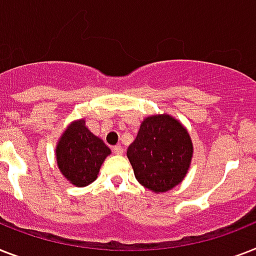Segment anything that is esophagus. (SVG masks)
I'll return each instance as SVG.
<instances>
[{
  "label": "esophagus",
  "instance_id": "34e87169",
  "mask_svg": "<svg viewBox=\"0 0 256 256\" xmlns=\"http://www.w3.org/2000/svg\"><path fill=\"white\" fill-rule=\"evenodd\" d=\"M113 152L116 154V155H122V154H124V148H122V146L117 144V146L113 147Z\"/></svg>",
  "mask_w": 256,
  "mask_h": 256
}]
</instances>
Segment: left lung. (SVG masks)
<instances>
[{"label":"left lung","mask_w":256,"mask_h":256,"mask_svg":"<svg viewBox=\"0 0 256 256\" xmlns=\"http://www.w3.org/2000/svg\"><path fill=\"white\" fill-rule=\"evenodd\" d=\"M192 154L188 132L168 114L146 118L128 148L136 180L155 193L170 190L182 182Z\"/></svg>","instance_id":"1"}]
</instances>
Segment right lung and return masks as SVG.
I'll return each mask as SVG.
<instances>
[{
	"label": "right lung",
	"mask_w": 256,
	"mask_h": 256,
	"mask_svg": "<svg viewBox=\"0 0 256 256\" xmlns=\"http://www.w3.org/2000/svg\"><path fill=\"white\" fill-rule=\"evenodd\" d=\"M110 148L89 132L85 121L74 122L64 132L56 147L60 172L76 186H86L97 178Z\"/></svg>",
	"instance_id": "right-lung-1"
}]
</instances>
